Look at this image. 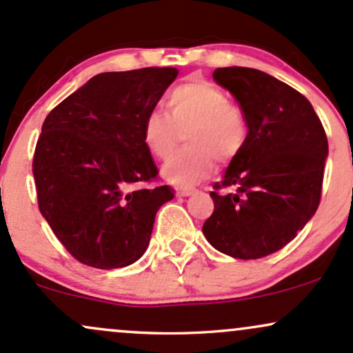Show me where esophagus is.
I'll use <instances>...</instances> for the list:
<instances>
[{"label": "esophagus", "mask_w": 353, "mask_h": 353, "mask_svg": "<svg viewBox=\"0 0 353 353\" xmlns=\"http://www.w3.org/2000/svg\"><path fill=\"white\" fill-rule=\"evenodd\" d=\"M195 192L196 190L193 187H176V196H190Z\"/></svg>", "instance_id": "34e87169"}]
</instances>
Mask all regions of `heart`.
<instances>
[{
    "mask_svg": "<svg viewBox=\"0 0 353 353\" xmlns=\"http://www.w3.org/2000/svg\"><path fill=\"white\" fill-rule=\"evenodd\" d=\"M166 110H153L143 120V143L152 157L166 160L180 143L188 148L176 153L161 168V176L176 187H188L213 172L216 157L221 163L235 158L245 146L248 126L241 108L230 101L220 86L205 80L185 81L166 94Z\"/></svg>",
    "mask_w": 353,
    "mask_h": 353,
    "instance_id": "1",
    "label": "heart"
}]
</instances>
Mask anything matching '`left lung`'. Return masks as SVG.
Returning a JSON list of instances; mask_svg holds the SVG:
<instances>
[{
    "label": "left lung",
    "instance_id": "8db88e82",
    "mask_svg": "<svg viewBox=\"0 0 353 353\" xmlns=\"http://www.w3.org/2000/svg\"><path fill=\"white\" fill-rule=\"evenodd\" d=\"M213 80L239 101L248 126L245 146L212 192L215 210L203 223L213 248L241 260L279 252L315 215L328 141L302 93L260 70L230 66Z\"/></svg>",
    "mask_w": 353,
    "mask_h": 353
}]
</instances>
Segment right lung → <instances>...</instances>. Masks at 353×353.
Returning <instances> with one entry per match:
<instances>
[{
    "instance_id": "right-lung-1",
    "label": "right lung",
    "mask_w": 353,
    "mask_h": 353,
    "mask_svg": "<svg viewBox=\"0 0 353 353\" xmlns=\"http://www.w3.org/2000/svg\"><path fill=\"white\" fill-rule=\"evenodd\" d=\"M176 77V68L100 73L46 117L33 158L38 207L78 262L113 270L148 248L157 212L175 192L141 187L158 175L141 130Z\"/></svg>"
}]
</instances>
